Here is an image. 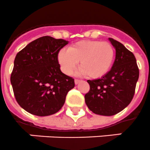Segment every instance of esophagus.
<instances>
[{"label": "esophagus", "mask_w": 150, "mask_h": 150, "mask_svg": "<svg viewBox=\"0 0 150 150\" xmlns=\"http://www.w3.org/2000/svg\"><path fill=\"white\" fill-rule=\"evenodd\" d=\"M74 82H75V84H78L79 83L81 82V81H80V80H77V79H75Z\"/></svg>", "instance_id": "esophagus-1"}]
</instances>
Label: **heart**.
I'll use <instances>...</instances> for the list:
<instances>
[{"mask_svg": "<svg viewBox=\"0 0 150 150\" xmlns=\"http://www.w3.org/2000/svg\"><path fill=\"white\" fill-rule=\"evenodd\" d=\"M115 49L107 42L83 40L69 45L58 53V62L66 74L70 75L80 62L81 73L88 78L98 79L108 74L115 60Z\"/></svg>", "mask_w": 150, "mask_h": 150, "instance_id": "b5f03b06", "label": "heart"}]
</instances>
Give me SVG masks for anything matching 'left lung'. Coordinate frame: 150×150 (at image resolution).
<instances>
[{
    "instance_id": "obj_1",
    "label": "left lung",
    "mask_w": 150,
    "mask_h": 150,
    "mask_svg": "<svg viewBox=\"0 0 150 150\" xmlns=\"http://www.w3.org/2000/svg\"><path fill=\"white\" fill-rule=\"evenodd\" d=\"M108 39L115 49L112 67L101 78L87 81L90 91L84 96L88 108L105 116L115 115L130 104L139 75L133 53L119 42Z\"/></svg>"
}]
</instances>
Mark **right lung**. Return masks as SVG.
<instances>
[{
  "label": "right lung",
  "instance_id": "right-lung-1",
  "mask_svg": "<svg viewBox=\"0 0 150 150\" xmlns=\"http://www.w3.org/2000/svg\"><path fill=\"white\" fill-rule=\"evenodd\" d=\"M69 42L43 36L16 55L11 83L17 102L28 113L47 116L63 107L74 80L60 70L59 50Z\"/></svg>",
  "mask_w": 150,
  "mask_h": 150
}]
</instances>
